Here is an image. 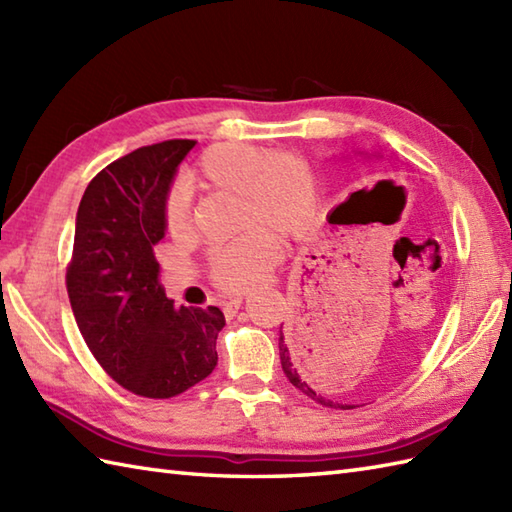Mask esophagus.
<instances>
[{"instance_id":"esophagus-1","label":"esophagus","mask_w":512,"mask_h":512,"mask_svg":"<svg viewBox=\"0 0 512 512\" xmlns=\"http://www.w3.org/2000/svg\"><path fill=\"white\" fill-rule=\"evenodd\" d=\"M239 306H242V295H235V297H231L228 301H224V312L226 314H233Z\"/></svg>"}]
</instances>
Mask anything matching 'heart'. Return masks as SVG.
<instances>
[{"instance_id":"obj_1","label":"heart","mask_w":512,"mask_h":512,"mask_svg":"<svg viewBox=\"0 0 512 512\" xmlns=\"http://www.w3.org/2000/svg\"><path fill=\"white\" fill-rule=\"evenodd\" d=\"M189 182L237 191V237L217 244L206 257V270L217 288L244 290L273 266L277 235L292 237L308 226L317 204V178L301 156L246 143H222L206 149ZM165 228L182 235L189 228V195L173 187L165 200Z\"/></svg>"}]
</instances>
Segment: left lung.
<instances>
[{
    "label": "left lung",
    "mask_w": 512,
    "mask_h": 512,
    "mask_svg": "<svg viewBox=\"0 0 512 512\" xmlns=\"http://www.w3.org/2000/svg\"><path fill=\"white\" fill-rule=\"evenodd\" d=\"M279 358H281V367H284L286 378H288L290 383L295 385L299 391H303V394H306L308 398L317 400L319 405L330 407V409H354V405H341V402L328 400V398H323V396L319 394V389L310 383V378L306 376V372H303L301 365H299L295 345L284 341V332H281V328H279Z\"/></svg>",
    "instance_id": "1"
}]
</instances>
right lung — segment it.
Returning a JSON list of instances; mask_svg holds the SVG:
<instances>
[{
  "label": "right lung",
  "instance_id": "right-lung-1",
  "mask_svg": "<svg viewBox=\"0 0 512 512\" xmlns=\"http://www.w3.org/2000/svg\"><path fill=\"white\" fill-rule=\"evenodd\" d=\"M195 140L140 147L96 173L85 189L65 273L76 325L118 385L173 398L217 365L220 308H176L160 284L154 246L165 237L167 191Z\"/></svg>",
  "mask_w": 512,
  "mask_h": 512
}]
</instances>
